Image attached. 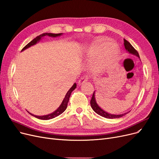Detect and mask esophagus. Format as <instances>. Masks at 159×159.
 Wrapping results in <instances>:
<instances>
[{"instance_id": "esophagus-1", "label": "esophagus", "mask_w": 159, "mask_h": 159, "mask_svg": "<svg viewBox=\"0 0 159 159\" xmlns=\"http://www.w3.org/2000/svg\"><path fill=\"white\" fill-rule=\"evenodd\" d=\"M89 79V76H88V75L82 76V77L80 79V80H79V83H78L79 85L83 84L84 83V82H86V81L88 80V79Z\"/></svg>"}]
</instances>
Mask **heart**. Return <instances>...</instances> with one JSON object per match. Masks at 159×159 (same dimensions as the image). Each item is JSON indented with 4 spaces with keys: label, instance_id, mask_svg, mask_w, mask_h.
Instances as JSON below:
<instances>
[{
    "label": "heart",
    "instance_id": "obj_1",
    "mask_svg": "<svg viewBox=\"0 0 159 159\" xmlns=\"http://www.w3.org/2000/svg\"><path fill=\"white\" fill-rule=\"evenodd\" d=\"M103 56L96 64L97 70H104L110 67L118 60L119 50L114 44L106 39H99L92 44L86 50V57L90 60H96Z\"/></svg>",
    "mask_w": 159,
    "mask_h": 159
}]
</instances>
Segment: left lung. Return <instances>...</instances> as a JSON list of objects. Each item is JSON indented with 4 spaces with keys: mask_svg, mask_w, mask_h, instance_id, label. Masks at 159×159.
<instances>
[{
    "mask_svg": "<svg viewBox=\"0 0 159 159\" xmlns=\"http://www.w3.org/2000/svg\"><path fill=\"white\" fill-rule=\"evenodd\" d=\"M124 44H125V49L127 51V52L130 53V54H131L136 56L137 57H138L139 58L138 52L131 45V44L128 42V41L124 39ZM90 105H91V107H92V109L97 114H98L99 115H100L103 117H105V118H106V119H118V118H120V117H122V116L125 115L126 113H126L121 114V115H113V114H109V113H107L106 111H103L102 108L99 107V105L96 103V98H95V92H93V95H92L91 101H90Z\"/></svg>",
    "mask_w": 159,
    "mask_h": 159,
    "instance_id": "8db88e82",
    "label": "left lung"
}]
</instances>
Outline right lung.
Returning <instances> with one entry per match:
<instances>
[{
  "instance_id": "obj_1",
  "label": "right lung",
  "mask_w": 159,
  "mask_h": 159,
  "mask_svg": "<svg viewBox=\"0 0 159 159\" xmlns=\"http://www.w3.org/2000/svg\"><path fill=\"white\" fill-rule=\"evenodd\" d=\"M62 33H58V34H54V33H43L42 34H40L39 36H37L36 38H34L33 40H31L30 43H28L24 48H23L21 51H23L24 50L29 48V47L37 44L39 41L42 39L43 37H45V36H49V37H59L60 36V35H61ZM76 83H75L73 86L70 88V89L69 90V91L67 92V93H66V96H65V98L63 99V100L61 103V104L60 105V106L58 107V109H57L54 112H53L51 114H49V115H44V116H37V115H34L31 113H30L29 112V111H27V112H29V113L31 115L36 117V118L39 119H41V120H49V119H54L55 118V117L59 116L60 115H61V113H63L65 111H66V109H67V103L69 102V98L70 96V94H71V92L76 89Z\"/></svg>"
}]
</instances>
